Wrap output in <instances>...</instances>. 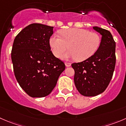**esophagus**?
Here are the masks:
<instances>
[{
    "label": "esophagus",
    "mask_w": 126,
    "mask_h": 126,
    "mask_svg": "<svg viewBox=\"0 0 126 126\" xmlns=\"http://www.w3.org/2000/svg\"><path fill=\"white\" fill-rule=\"evenodd\" d=\"M65 65H66V67H69V66H71V64L70 63H67V62H66Z\"/></svg>",
    "instance_id": "obj_1"
}]
</instances>
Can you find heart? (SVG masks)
<instances>
[{
    "label": "heart",
    "instance_id": "b5f03b06",
    "mask_svg": "<svg viewBox=\"0 0 126 126\" xmlns=\"http://www.w3.org/2000/svg\"><path fill=\"white\" fill-rule=\"evenodd\" d=\"M61 37L53 34L50 38V46L53 54L60 57L69 48L70 50L63 56L65 59L76 58L82 62L91 57L100 44V36L95 32L80 28H69L60 31Z\"/></svg>",
    "mask_w": 126,
    "mask_h": 126
}]
</instances>
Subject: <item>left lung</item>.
Wrapping results in <instances>:
<instances>
[{"label": "left lung", "mask_w": 126, "mask_h": 126, "mask_svg": "<svg viewBox=\"0 0 126 126\" xmlns=\"http://www.w3.org/2000/svg\"><path fill=\"white\" fill-rule=\"evenodd\" d=\"M93 29L102 35L98 50L88 59L71 64L74 69L76 87L85 97H94L105 90L116 64V43L111 32L97 26Z\"/></svg>", "instance_id": "8db88e82"}]
</instances>
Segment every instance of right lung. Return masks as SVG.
Wrapping results in <instances>:
<instances>
[{"label":"right lung","mask_w":126,"mask_h":126,"mask_svg":"<svg viewBox=\"0 0 126 126\" xmlns=\"http://www.w3.org/2000/svg\"><path fill=\"white\" fill-rule=\"evenodd\" d=\"M53 27L32 23L16 36L12 57L15 76L31 97H44L52 92L65 64L51 51L50 38Z\"/></svg>","instance_id":"1"}]
</instances>
